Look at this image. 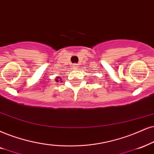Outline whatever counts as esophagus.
I'll return each instance as SVG.
<instances>
[{
    "label": "esophagus",
    "instance_id": "obj_1",
    "mask_svg": "<svg viewBox=\"0 0 154 154\" xmlns=\"http://www.w3.org/2000/svg\"><path fill=\"white\" fill-rule=\"evenodd\" d=\"M72 67H73L74 69H78V67H79V65H77V64H74Z\"/></svg>",
    "mask_w": 154,
    "mask_h": 154
}]
</instances>
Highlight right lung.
<instances>
[{
	"instance_id": "obj_1",
	"label": "right lung",
	"mask_w": 154,
	"mask_h": 154,
	"mask_svg": "<svg viewBox=\"0 0 154 154\" xmlns=\"http://www.w3.org/2000/svg\"><path fill=\"white\" fill-rule=\"evenodd\" d=\"M55 82H62V78L61 77H59V76H57V77H55Z\"/></svg>"
}]
</instances>
